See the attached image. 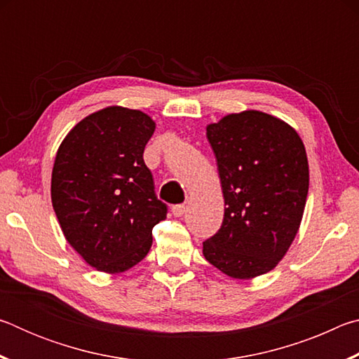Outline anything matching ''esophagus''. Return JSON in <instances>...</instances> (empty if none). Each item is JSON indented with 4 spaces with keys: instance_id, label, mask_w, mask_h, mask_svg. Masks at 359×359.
Instances as JSON below:
<instances>
[{
    "instance_id": "34e87169",
    "label": "esophagus",
    "mask_w": 359,
    "mask_h": 359,
    "mask_svg": "<svg viewBox=\"0 0 359 359\" xmlns=\"http://www.w3.org/2000/svg\"><path fill=\"white\" fill-rule=\"evenodd\" d=\"M171 212H172V215L174 217H182L185 214V205H182V204H179V205H172L171 208Z\"/></svg>"
}]
</instances>
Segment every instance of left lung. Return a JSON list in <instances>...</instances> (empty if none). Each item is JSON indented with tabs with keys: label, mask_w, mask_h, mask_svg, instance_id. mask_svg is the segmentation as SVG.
I'll list each match as a JSON object with an SVG mask.
<instances>
[{
	"label": "left lung",
	"mask_w": 359,
	"mask_h": 359,
	"mask_svg": "<svg viewBox=\"0 0 359 359\" xmlns=\"http://www.w3.org/2000/svg\"><path fill=\"white\" fill-rule=\"evenodd\" d=\"M222 182V228L203 244L212 266L250 280L274 269L293 244L309 193L302 139L261 111L228 114L205 128Z\"/></svg>",
	"instance_id": "1"
}]
</instances>
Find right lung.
Returning a JSON list of instances; mask_svg holds the SVG:
<instances>
[{"label": "right lung", "mask_w": 359, "mask_h": 359, "mask_svg": "<svg viewBox=\"0 0 359 359\" xmlns=\"http://www.w3.org/2000/svg\"><path fill=\"white\" fill-rule=\"evenodd\" d=\"M155 121L109 106L87 115L57 150L50 196L68 244L85 263L120 274L145 258L168 208L155 194L144 149Z\"/></svg>", "instance_id": "1"}]
</instances>
